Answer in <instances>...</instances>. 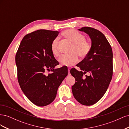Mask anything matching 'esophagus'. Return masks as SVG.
Segmentation results:
<instances>
[{"mask_svg":"<svg viewBox=\"0 0 129 129\" xmlns=\"http://www.w3.org/2000/svg\"><path fill=\"white\" fill-rule=\"evenodd\" d=\"M70 69H71L70 68H68V76H70V75H71V73H70Z\"/></svg>","mask_w":129,"mask_h":129,"instance_id":"obj_1","label":"esophagus"}]
</instances>
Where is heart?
Returning <instances> with one entry per match:
<instances>
[{"label": "heart", "instance_id": "b5f03b06", "mask_svg": "<svg viewBox=\"0 0 129 129\" xmlns=\"http://www.w3.org/2000/svg\"><path fill=\"white\" fill-rule=\"evenodd\" d=\"M62 35L67 40L73 43L71 50L72 53L69 54H64L58 60L62 66L68 67L76 62L78 60L77 54L81 57L86 56L90 50L91 46L85 40V38L83 34L74 29L66 30L62 33ZM58 45L59 39L56 38L52 41L50 47L52 54L55 57L58 56L60 54Z\"/></svg>", "mask_w": 129, "mask_h": 129}]
</instances>
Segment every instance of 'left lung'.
Returning <instances> with one entry per match:
<instances>
[{
	"mask_svg": "<svg viewBox=\"0 0 129 129\" xmlns=\"http://www.w3.org/2000/svg\"><path fill=\"white\" fill-rule=\"evenodd\" d=\"M80 31L89 36L91 49L84 59L77 64L81 71L75 68L70 73L75 77L72 87L75 99L81 104L91 105L102 98L107 91L112 77V50L104 35L99 30L84 27ZM88 72L89 75L84 76Z\"/></svg>",
	"mask_w": 129,
	"mask_h": 129,
	"instance_id": "left-lung-1",
	"label": "left lung"
}]
</instances>
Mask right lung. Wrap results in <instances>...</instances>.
I'll use <instances>...</instances> for the list:
<instances>
[{
	"label": "right lung",
	"instance_id": "1",
	"mask_svg": "<svg viewBox=\"0 0 129 129\" xmlns=\"http://www.w3.org/2000/svg\"><path fill=\"white\" fill-rule=\"evenodd\" d=\"M58 34V31L39 29L26 35L15 55L19 85L27 99L37 106L53 102L68 75L65 67L55 69L58 62L50 49ZM47 70L51 72L48 74Z\"/></svg>",
	"mask_w": 129,
	"mask_h": 129
}]
</instances>
